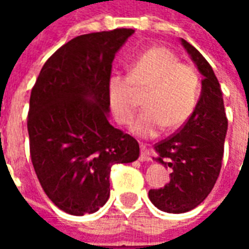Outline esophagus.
Here are the masks:
<instances>
[{
  "instance_id": "esophagus-1",
  "label": "esophagus",
  "mask_w": 249,
  "mask_h": 249,
  "mask_svg": "<svg viewBox=\"0 0 249 249\" xmlns=\"http://www.w3.org/2000/svg\"><path fill=\"white\" fill-rule=\"evenodd\" d=\"M141 161H149L151 160V155H149V151L148 148L144 144H141V155H140Z\"/></svg>"
}]
</instances>
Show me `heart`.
<instances>
[{"instance_id": "b5f03b06", "label": "heart", "mask_w": 249, "mask_h": 249, "mask_svg": "<svg viewBox=\"0 0 249 249\" xmlns=\"http://www.w3.org/2000/svg\"><path fill=\"white\" fill-rule=\"evenodd\" d=\"M146 90L145 110L132 124L140 137H155L165 126H183L196 108L198 77L192 66L164 46L144 51L129 64V76L112 74L108 80V98L120 124H129L139 105L137 93Z\"/></svg>"}]
</instances>
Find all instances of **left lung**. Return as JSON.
I'll return each instance as SVG.
<instances>
[{"mask_svg": "<svg viewBox=\"0 0 249 249\" xmlns=\"http://www.w3.org/2000/svg\"><path fill=\"white\" fill-rule=\"evenodd\" d=\"M198 71L204 76L196 108L178 132L155 145V160L172 173L165 187L151 189L155 207L168 213H184L208 196L219 178L228 128L223 92L212 66L200 52L181 38Z\"/></svg>", "mask_w": 249, "mask_h": 249, "instance_id": "8db88e82", "label": "left lung"}]
</instances>
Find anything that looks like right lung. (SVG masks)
Instances as JSON below:
<instances>
[{
	"instance_id": "add662e5",
	"label": "right lung",
	"mask_w": 249,
	"mask_h": 249,
	"mask_svg": "<svg viewBox=\"0 0 249 249\" xmlns=\"http://www.w3.org/2000/svg\"><path fill=\"white\" fill-rule=\"evenodd\" d=\"M133 29L78 36L44 64L30 93V157L56 207L93 213L109 198L114 164L139 159V142L109 124L108 80L116 53Z\"/></svg>"
}]
</instances>
